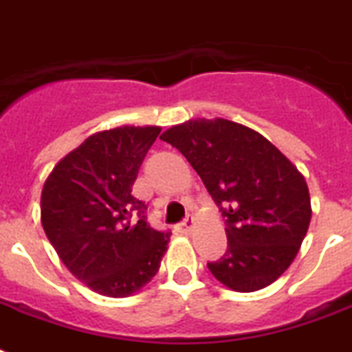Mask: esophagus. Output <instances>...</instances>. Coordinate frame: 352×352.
Here are the masks:
<instances>
[{"label": "esophagus", "mask_w": 352, "mask_h": 352, "mask_svg": "<svg viewBox=\"0 0 352 352\" xmlns=\"http://www.w3.org/2000/svg\"><path fill=\"white\" fill-rule=\"evenodd\" d=\"M193 226H195V219H193V217H186L184 221L177 226V230L181 231V233H190V231L193 230Z\"/></svg>", "instance_id": "esophagus-1"}]
</instances>
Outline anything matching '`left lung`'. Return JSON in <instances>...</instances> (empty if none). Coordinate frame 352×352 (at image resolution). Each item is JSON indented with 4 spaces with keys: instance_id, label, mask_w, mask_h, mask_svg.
<instances>
[{
    "instance_id": "1",
    "label": "left lung",
    "mask_w": 352,
    "mask_h": 352,
    "mask_svg": "<svg viewBox=\"0 0 352 352\" xmlns=\"http://www.w3.org/2000/svg\"><path fill=\"white\" fill-rule=\"evenodd\" d=\"M161 139L188 159L226 219L228 250L208 270L239 293L273 284L309 228L304 175L258 131L228 119H191Z\"/></svg>"
}]
</instances>
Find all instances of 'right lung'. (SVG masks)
<instances>
[{"mask_svg": "<svg viewBox=\"0 0 352 352\" xmlns=\"http://www.w3.org/2000/svg\"><path fill=\"white\" fill-rule=\"evenodd\" d=\"M159 133V126L99 131L57 162L43 186L48 241L68 271L99 295L119 298L139 291L166 253L171 233L150 228L148 206L131 195Z\"/></svg>", "mask_w": 352, "mask_h": 352, "instance_id": "obj_1", "label": "right lung"}]
</instances>
